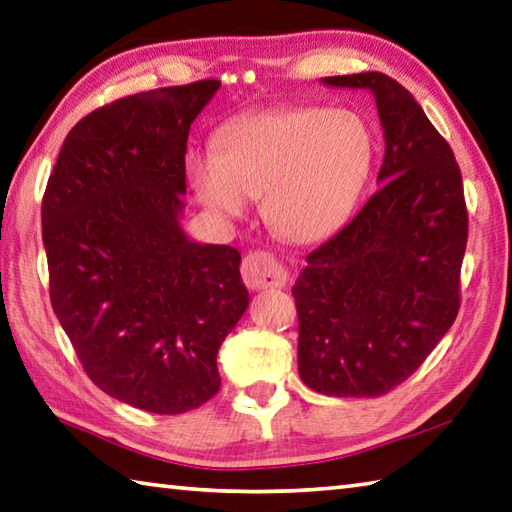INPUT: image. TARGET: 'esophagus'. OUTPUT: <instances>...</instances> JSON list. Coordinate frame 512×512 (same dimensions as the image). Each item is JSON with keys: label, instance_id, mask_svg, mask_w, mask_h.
<instances>
[{"label": "esophagus", "instance_id": "obj_1", "mask_svg": "<svg viewBox=\"0 0 512 512\" xmlns=\"http://www.w3.org/2000/svg\"><path fill=\"white\" fill-rule=\"evenodd\" d=\"M241 275L244 284L250 291H266V288H277L286 284V268L277 262L271 253H250L241 264Z\"/></svg>", "mask_w": 512, "mask_h": 512}]
</instances>
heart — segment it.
Here are the masks:
<instances>
[{"instance_id":"heart-1","label":"heart","mask_w":512,"mask_h":512,"mask_svg":"<svg viewBox=\"0 0 512 512\" xmlns=\"http://www.w3.org/2000/svg\"><path fill=\"white\" fill-rule=\"evenodd\" d=\"M371 163L374 136L358 114L291 107L232 120L215 145L185 154V174L215 217H241L250 197H262L280 235L318 241L345 224Z\"/></svg>"}]
</instances>
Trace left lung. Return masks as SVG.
I'll list each match as a JSON object with an SVG mask.
<instances>
[{"label":"left lung","instance_id":"left-lung-1","mask_svg":"<svg viewBox=\"0 0 512 512\" xmlns=\"http://www.w3.org/2000/svg\"><path fill=\"white\" fill-rule=\"evenodd\" d=\"M320 82L374 96L385 159L376 192L293 286L297 369L324 396L376 398L410 378L457 318L463 183L450 145L396 80L367 71Z\"/></svg>","mask_w":512,"mask_h":512}]
</instances>
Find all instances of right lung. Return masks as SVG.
I'll use <instances>...</instances> for the list:
<instances>
[{
    "label": "right lung",
    "instance_id": "right-lung-1",
    "mask_svg": "<svg viewBox=\"0 0 512 512\" xmlns=\"http://www.w3.org/2000/svg\"><path fill=\"white\" fill-rule=\"evenodd\" d=\"M221 82L120 98L64 138L42 199L51 304L102 392L181 414L210 401L248 309L241 255L181 226L190 125Z\"/></svg>",
    "mask_w": 512,
    "mask_h": 512
}]
</instances>
